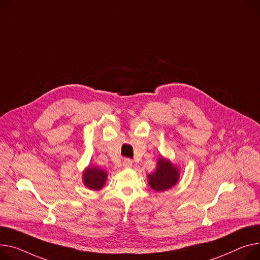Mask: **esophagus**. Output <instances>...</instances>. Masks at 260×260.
Returning <instances> with one entry per match:
<instances>
[{
  "instance_id": "obj_1",
  "label": "esophagus",
  "mask_w": 260,
  "mask_h": 260,
  "mask_svg": "<svg viewBox=\"0 0 260 260\" xmlns=\"http://www.w3.org/2000/svg\"><path fill=\"white\" fill-rule=\"evenodd\" d=\"M133 166V161L131 159H124L123 161V167L124 168H131Z\"/></svg>"
}]
</instances>
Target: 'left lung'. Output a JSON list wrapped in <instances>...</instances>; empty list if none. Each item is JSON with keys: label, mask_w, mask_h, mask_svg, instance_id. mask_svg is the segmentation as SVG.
<instances>
[{"label": "left lung", "mask_w": 260, "mask_h": 260, "mask_svg": "<svg viewBox=\"0 0 260 260\" xmlns=\"http://www.w3.org/2000/svg\"><path fill=\"white\" fill-rule=\"evenodd\" d=\"M179 180L180 168L162 155L157 161L155 170L147 176L148 185L157 192H162L172 188L177 185Z\"/></svg>", "instance_id": "1"}]
</instances>
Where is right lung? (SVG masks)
<instances>
[{"mask_svg": "<svg viewBox=\"0 0 260 260\" xmlns=\"http://www.w3.org/2000/svg\"><path fill=\"white\" fill-rule=\"evenodd\" d=\"M108 180V172L102 168L89 165L82 171V182L83 185L94 191L99 190L105 186Z\"/></svg>", "mask_w": 260, "mask_h": 260, "instance_id": "add662e5", "label": "right lung"}]
</instances>
